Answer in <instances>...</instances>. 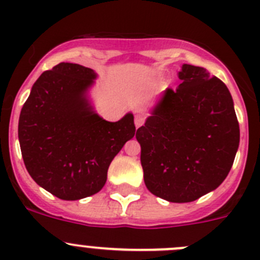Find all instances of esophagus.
I'll list each match as a JSON object with an SVG mask.
<instances>
[{"label": "esophagus", "mask_w": 260, "mask_h": 260, "mask_svg": "<svg viewBox=\"0 0 260 260\" xmlns=\"http://www.w3.org/2000/svg\"><path fill=\"white\" fill-rule=\"evenodd\" d=\"M145 115L143 114H136L135 117V124H136V128H140L141 125H143V123H145Z\"/></svg>", "instance_id": "34e87169"}]
</instances>
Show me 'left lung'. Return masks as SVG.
I'll return each mask as SVG.
<instances>
[{
  "label": "left lung",
  "instance_id": "8db88e82",
  "mask_svg": "<svg viewBox=\"0 0 260 260\" xmlns=\"http://www.w3.org/2000/svg\"><path fill=\"white\" fill-rule=\"evenodd\" d=\"M179 78V88L162 93L136 138L147 188L170 203H191L226 179L240 131L221 80L188 64Z\"/></svg>",
  "mask_w": 260,
  "mask_h": 260
}]
</instances>
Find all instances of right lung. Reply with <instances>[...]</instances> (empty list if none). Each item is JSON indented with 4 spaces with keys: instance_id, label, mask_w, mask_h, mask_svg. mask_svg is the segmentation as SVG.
<instances>
[{
    "instance_id": "1",
    "label": "right lung",
    "mask_w": 260,
    "mask_h": 260,
    "mask_svg": "<svg viewBox=\"0 0 260 260\" xmlns=\"http://www.w3.org/2000/svg\"><path fill=\"white\" fill-rule=\"evenodd\" d=\"M90 68L60 62L40 75L18 119V141L34 181L61 200H80L106 185L108 167L136 132L133 114L108 122L88 91Z\"/></svg>"
}]
</instances>
